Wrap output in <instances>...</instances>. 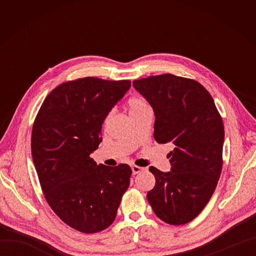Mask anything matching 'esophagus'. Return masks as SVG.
Masks as SVG:
<instances>
[{"label":"esophagus","instance_id":"esophagus-1","mask_svg":"<svg viewBox=\"0 0 256 256\" xmlns=\"http://www.w3.org/2000/svg\"><path fill=\"white\" fill-rule=\"evenodd\" d=\"M144 170V168H142V167H140V166H132V172H133V175H136V174H138V172H143Z\"/></svg>","mask_w":256,"mask_h":256}]
</instances>
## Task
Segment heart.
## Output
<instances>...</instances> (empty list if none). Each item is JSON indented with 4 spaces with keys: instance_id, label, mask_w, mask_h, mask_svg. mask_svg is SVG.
I'll list each match as a JSON object with an SVG mask.
<instances>
[{
    "instance_id": "obj_1",
    "label": "heart",
    "mask_w": 256,
    "mask_h": 256,
    "mask_svg": "<svg viewBox=\"0 0 256 256\" xmlns=\"http://www.w3.org/2000/svg\"><path fill=\"white\" fill-rule=\"evenodd\" d=\"M128 113L130 116H134V114H136L140 111L145 110V108H148V104L146 103V101L142 98H132V99H130L128 102ZM108 116L106 118V121H108Z\"/></svg>"
}]
</instances>
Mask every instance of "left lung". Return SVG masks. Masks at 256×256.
<instances>
[{"label":"left lung","mask_w":256,"mask_h":256,"mask_svg":"<svg viewBox=\"0 0 256 256\" xmlns=\"http://www.w3.org/2000/svg\"><path fill=\"white\" fill-rule=\"evenodd\" d=\"M133 86L153 108L154 138L174 144L170 172L150 166L155 187L148 200L166 224H184L208 204L222 170L224 128L204 86L174 74L134 80Z\"/></svg>","instance_id":"1"}]
</instances>
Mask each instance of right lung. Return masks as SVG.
Segmentation results:
<instances>
[{"label": "right lung", "mask_w": 256, "mask_h": 256, "mask_svg": "<svg viewBox=\"0 0 256 256\" xmlns=\"http://www.w3.org/2000/svg\"><path fill=\"white\" fill-rule=\"evenodd\" d=\"M130 80L86 77L62 84L46 96L32 125V156L48 204L64 224L84 233L111 226L130 186L128 165H96L90 154Z\"/></svg>", "instance_id": "add662e5"}]
</instances>
